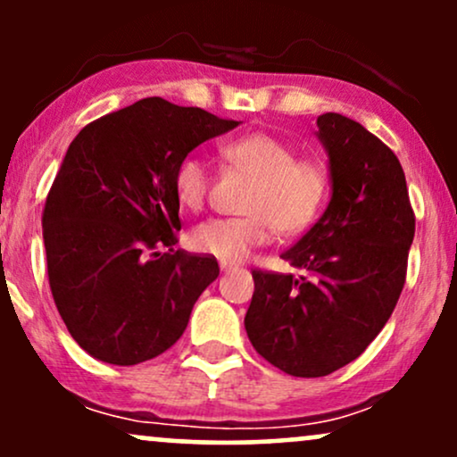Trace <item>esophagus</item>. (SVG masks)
Returning <instances> with one entry per match:
<instances>
[{"mask_svg": "<svg viewBox=\"0 0 457 457\" xmlns=\"http://www.w3.org/2000/svg\"><path fill=\"white\" fill-rule=\"evenodd\" d=\"M219 269H221V272H229V270H236V264H232V262H219Z\"/></svg>", "mask_w": 457, "mask_h": 457, "instance_id": "34e87169", "label": "esophagus"}]
</instances>
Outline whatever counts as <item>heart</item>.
Instances as JSON below:
<instances>
[{
    "instance_id": "obj_1",
    "label": "heart",
    "mask_w": 457,
    "mask_h": 457,
    "mask_svg": "<svg viewBox=\"0 0 457 457\" xmlns=\"http://www.w3.org/2000/svg\"><path fill=\"white\" fill-rule=\"evenodd\" d=\"M221 154L253 176L245 199V217H214L195 225L191 246L223 262L245 260L269 243L272 229L298 234L318 219L328 197V174L322 162L296 159L287 141L269 133H251L225 141ZM206 162L185 156L174 171V193L187 211L202 208L208 193Z\"/></svg>"
}]
</instances>
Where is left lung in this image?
Wrapping results in <instances>:
<instances>
[{"label":"left lung","instance_id":"1","mask_svg":"<svg viewBox=\"0 0 457 457\" xmlns=\"http://www.w3.org/2000/svg\"><path fill=\"white\" fill-rule=\"evenodd\" d=\"M328 156L327 211L283 251L305 277L253 270L246 309L249 342L298 378L348 365L376 339L406 279L414 214L397 156L342 113L318 115Z\"/></svg>","mask_w":457,"mask_h":457}]
</instances>
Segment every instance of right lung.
<instances>
[{"label":"right lung","mask_w":457,"mask_h":457,"mask_svg":"<svg viewBox=\"0 0 457 457\" xmlns=\"http://www.w3.org/2000/svg\"><path fill=\"white\" fill-rule=\"evenodd\" d=\"M238 124L152 96L87 124L68 145L45 204L46 270L68 333L94 359L137 365L185 333L219 264L174 249V171Z\"/></svg>","instance_id":"right-lung-1"}]
</instances>
